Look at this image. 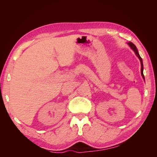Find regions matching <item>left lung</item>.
I'll return each mask as SVG.
<instances>
[{
    "mask_svg": "<svg viewBox=\"0 0 157 157\" xmlns=\"http://www.w3.org/2000/svg\"><path fill=\"white\" fill-rule=\"evenodd\" d=\"M127 44L129 45V46L130 47V48L134 51V52H135V54H136V55L137 56V58H139V59H140V63H141V76H142V77H143V78L145 80V77H144V73H143V71H144V65H143V61H142V59H141V58L140 57V54H139V52H138V51H137V48H136V46L132 43V42H127Z\"/></svg>",
    "mask_w": 157,
    "mask_h": 157,
    "instance_id": "left-lung-1",
    "label": "left lung"
}]
</instances>
